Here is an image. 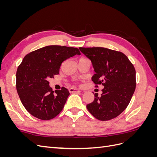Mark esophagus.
<instances>
[{
  "label": "esophagus",
  "mask_w": 157,
  "mask_h": 157,
  "mask_svg": "<svg viewBox=\"0 0 157 157\" xmlns=\"http://www.w3.org/2000/svg\"><path fill=\"white\" fill-rule=\"evenodd\" d=\"M69 91L70 93H78L80 92V90L77 89V88H69Z\"/></svg>",
  "instance_id": "obj_1"
}]
</instances>
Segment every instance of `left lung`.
Instances as JSON below:
<instances>
[{
    "label": "left lung",
    "instance_id": "left-lung-1",
    "mask_svg": "<svg viewBox=\"0 0 157 157\" xmlns=\"http://www.w3.org/2000/svg\"><path fill=\"white\" fill-rule=\"evenodd\" d=\"M81 51L92 61L96 74L92 80L98 87L102 84L101 96L86 105L97 119L106 121L118 117L129 104L136 89V70L127 56L121 52L102 47L82 48Z\"/></svg>",
    "mask_w": 157,
    "mask_h": 157
}]
</instances>
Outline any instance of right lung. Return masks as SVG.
<instances>
[{
  "label": "right lung",
  "mask_w": 157,
  "mask_h": 157,
  "mask_svg": "<svg viewBox=\"0 0 157 157\" xmlns=\"http://www.w3.org/2000/svg\"><path fill=\"white\" fill-rule=\"evenodd\" d=\"M80 52L77 48L47 46L30 52L23 58L16 72V89L22 104L31 115L50 120L62 111L69 96L64 87L56 90L48 79L59 74L65 60Z\"/></svg>",
  "instance_id": "1"
}]
</instances>
